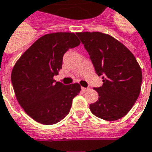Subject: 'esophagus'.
I'll return each instance as SVG.
<instances>
[{
	"instance_id": "esophagus-1",
	"label": "esophagus",
	"mask_w": 152,
	"mask_h": 152,
	"mask_svg": "<svg viewBox=\"0 0 152 152\" xmlns=\"http://www.w3.org/2000/svg\"><path fill=\"white\" fill-rule=\"evenodd\" d=\"M81 89H82V91H88V88H83V87H82Z\"/></svg>"
}]
</instances>
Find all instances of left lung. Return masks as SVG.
<instances>
[{"label": "left lung", "mask_w": 152, "mask_h": 152, "mask_svg": "<svg viewBox=\"0 0 152 152\" xmlns=\"http://www.w3.org/2000/svg\"><path fill=\"white\" fill-rule=\"evenodd\" d=\"M90 56L103 84L95 88L99 98L90 104L91 113L100 119L113 121L129 111L140 94L142 70L132 52L108 34L99 32L77 33Z\"/></svg>", "instance_id": "left-lung-1"}]
</instances>
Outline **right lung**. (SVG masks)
<instances>
[{"label": "right lung", "mask_w": 152, "mask_h": 152, "mask_svg": "<svg viewBox=\"0 0 152 152\" xmlns=\"http://www.w3.org/2000/svg\"><path fill=\"white\" fill-rule=\"evenodd\" d=\"M80 44L72 33L44 35L23 54L11 73L16 98L24 111L37 122L55 124L67 115L73 99L78 95V83L64 85L54 76L62 68L69 49Z\"/></svg>", "instance_id": "right-lung-1"}]
</instances>
